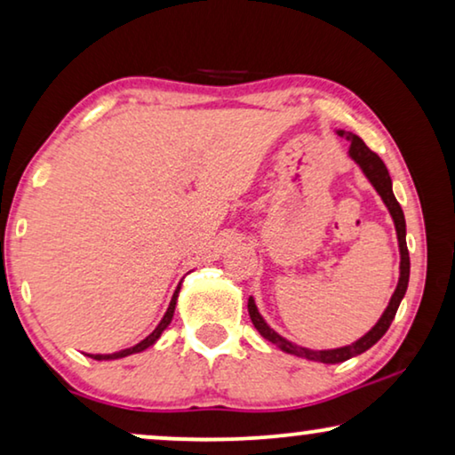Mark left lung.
Here are the masks:
<instances>
[{"label": "left lung", "mask_w": 455, "mask_h": 455, "mask_svg": "<svg viewBox=\"0 0 455 455\" xmlns=\"http://www.w3.org/2000/svg\"><path fill=\"white\" fill-rule=\"evenodd\" d=\"M339 136H346V139L350 140V157L356 161V164L360 165V170L364 172V176L371 180V184L375 186L379 196L383 198V203L387 204L391 217H394L397 242H400L402 263H400V282H397V288L394 291V296H391L389 307L385 308V313H383L381 319H379L377 325L372 327L371 331L364 335V338L354 341L352 346L338 347V350H308V347H300V346L291 344V341L283 339L282 335H277L275 331H273V329L263 321V316L259 315L257 304H254L252 298L248 300V315H251L252 325L259 329V333L263 335L265 339H269L271 344L282 347L283 352L296 354V356H300V358L316 360V363H325V364H338V363H344V360L352 358V356H358V354L366 352L369 347L375 346L377 341L383 338L385 331H387L389 325H391V321H394V316L397 313V307H400L403 294H406L408 279H410V257H408V246H406V220H403V211L400 207V203L395 201L394 190H391V178H389L387 167H385L381 157H379L375 151H371V148L364 145V140L358 139L356 134L341 132V130H339Z\"/></svg>", "instance_id": "obj_1"}]
</instances>
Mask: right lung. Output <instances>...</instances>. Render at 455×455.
I'll use <instances>...</instances> for the list:
<instances>
[{
    "mask_svg": "<svg viewBox=\"0 0 455 455\" xmlns=\"http://www.w3.org/2000/svg\"><path fill=\"white\" fill-rule=\"evenodd\" d=\"M178 291H180V288L176 290V294H173V298H172V302H170V308H167V313L164 315V319H161V323L157 325V329H155V331L148 335L147 339H142L140 344H136L134 347H128V350H122V352H116V354H91V358H95V360H114V358H124V356H128V354H136V352H142V350H147L148 346H153L155 341L159 339V335L164 333V329L170 325L172 323V316H173V310H176V300H178Z\"/></svg>",
    "mask_w": 455,
    "mask_h": 455,
    "instance_id": "obj_1",
    "label": "right lung"
}]
</instances>
